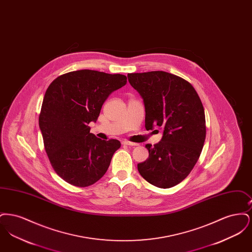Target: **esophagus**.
<instances>
[{
	"label": "esophagus",
	"mask_w": 252,
	"mask_h": 252,
	"mask_svg": "<svg viewBox=\"0 0 252 252\" xmlns=\"http://www.w3.org/2000/svg\"><path fill=\"white\" fill-rule=\"evenodd\" d=\"M123 144H125V145H129V146H137V145H139V144H137V143L129 142V141H124Z\"/></svg>",
	"instance_id": "34e87169"
}]
</instances>
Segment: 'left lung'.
<instances>
[{"label":"left lung","instance_id":"left-lung-1","mask_svg":"<svg viewBox=\"0 0 252 252\" xmlns=\"http://www.w3.org/2000/svg\"><path fill=\"white\" fill-rule=\"evenodd\" d=\"M128 81L144 99L145 128L163 129L161 141L147 144L148 158L138 164L144 180L171 188L191 173L206 138L202 102L190 82L163 72L128 73Z\"/></svg>","mask_w":252,"mask_h":252}]
</instances>
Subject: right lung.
I'll use <instances>...</instances> for the list:
<instances>
[{
	"label": "right lung",
	"mask_w": 252,
	"mask_h": 252,
	"mask_svg": "<svg viewBox=\"0 0 252 252\" xmlns=\"http://www.w3.org/2000/svg\"><path fill=\"white\" fill-rule=\"evenodd\" d=\"M126 84V76L93 70L57 77L45 93L38 125L55 172L76 187L94 184L107 172L118 140L104 141L90 133L108 95Z\"/></svg>",
	"instance_id": "1"
}]
</instances>
